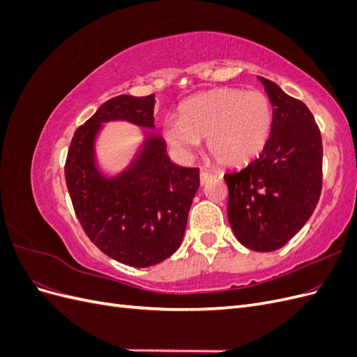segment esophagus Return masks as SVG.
<instances>
[{"label":"esophagus","instance_id":"34e87169","mask_svg":"<svg viewBox=\"0 0 357 357\" xmlns=\"http://www.w3.org/2000/svg\"><path fill=\"white\" fill-rule=\"evenodd\" d=\"M213 172H210V171H207V169H201L199 171V181H201V185H205V183H207L210 178H213Z\"/></svg>","mask_w":357,"mask_h":357}]
</instances>
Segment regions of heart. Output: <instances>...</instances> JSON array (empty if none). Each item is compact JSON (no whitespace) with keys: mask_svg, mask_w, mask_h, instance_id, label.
I'll return each mask as SVG.
<instances>
[{"mask_svg":"<svg viewBox=\"0 0 357 357\" xmlns=\"http://www.w3.org/2000/svg\"><path fill=\"white\" fill-rule=\"evenodd\" d=\"M274 123L273 104L264 92L220 88L199 93L180 109V119L162 125L169 144L183 152L207 138V152L220 165L240 167L262 153Z\"/></svg>","mask_w":357,"mask_h":357,"instance_id":"heart-1","label":"heart"}]
</instances>
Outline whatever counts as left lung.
Wrapping results in <instances>:
<instances>
[{
	"instance_id": "8db88e82",
	"label": "left lung",
	"mask_w": 357,
	"mask_h": 357,
	"mask_svg": "<svg viewBox=\"0 0 357 357\" xmlns=\"http://www.w3.org/2000/svg\"><path fill=\"white\" fill-rule=\"evenodd\" d=\"M274 107V123L262 153L223 176L228 219L238 241L255 252H274L311 218L321 193L323 146L308 107L259 77Z\"/></svg>"
}]
</instances>
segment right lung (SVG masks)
<instances>
[{
    "label": "right lung",
    "mask_w": 357,
    "mask_h": 357,
    "mask_svg": "<svg viewBox=\"0 0 357 357\" xmlns=\"http://www.w3.org/2000/svg\"><path fill=\"white\" fill-rule=\"evenodd\" d=\"M155 95H119L75 129L66 160V181L74 213L89 240L114 261L137 268L156 265L181 244L199 169L168 159L160 137L147 138L131 168L102 177L93 162L101 123L128 121L155 126Z\"/></svg>",
    "instance_id": "right-lung-1"
}]
</instances>
